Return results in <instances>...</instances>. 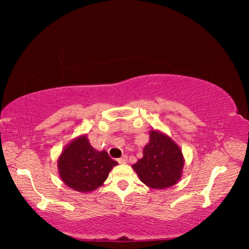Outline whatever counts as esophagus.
Returning <instances> with one entry per match:
<instances>
[{
	"label": "esophagus",
	"mask_w": 249,
	"mask_h": 249,
	"mask_svg": "<svg viewBox=\"0 0 249 249\" xmlns=\"http://www.w3.org/2000/svg\"><path fill=\"white\" fill-rule=\"evenodd\" d=\"M117 161H119V163H122V165H124V163L127 162V156L124 155L123 157H121V158L117 159Z\"/></svg>",
	"instance_id": "1"
}]
</instances>
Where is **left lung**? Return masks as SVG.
I'll return each instance as SVG.
<instances>
[{"instance_id": "8db88e82", "label": "left lung", "mask_w": 249, "mask_h": 249, "mask_svg": "<svg viewBox=\"0 0 249 249\" xmlns=\"http://www.w3.org/2000/svg\"><path fill=\"white\" fill-rule=\"evenodd\" d=\"M142 158L132 166L142 182L153 189H166L178 182L184 158L180 147L166 134L150 130Z\"/></svg>"}]
</instances>
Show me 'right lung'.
Masks as SVG:
<instances>
[{"label":"right lung","mask_w":249,"mask_h":249,"mask_svg":"<svg viewBox=\"0 0 249 249\" xmlns=\"http://www.w3.org/2000/svg\"><path fill=\"white\" fill-rule=\"evenodd\" d=\"M116 165L117 162L107 151H98L90 145L87 135L69 142L58 158V171L61 180L78 192H90L98 189Z\"/></svg>","instance_id":"right-lung-1"}]
</instances>
